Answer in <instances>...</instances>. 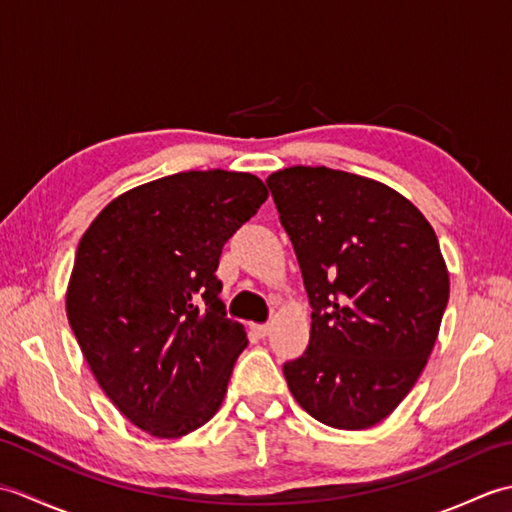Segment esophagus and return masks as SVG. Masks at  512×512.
I'll return each instance as SVG.
<instances>
[{
	"instance_id": "1",
	"label": "esophagus",
	"mask_w": 512,
	"mask_h": 512,
	"mask_svg": "<svg viewBox=\"0 0 512 512\" xmlns=\"http://www.w3.org/2000/svg\"><path fill=\"white\" fill-rule=\"evenodd\" d=\"M253 332L264 339V336L270 334V325H253Z\"/></svg>"
}]
</instances>
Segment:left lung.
Instances as JSON below:
<instances>
[{"label": "left lung", "instance_id": "1", "mask_svg": "<svg viewBox=\"0 0 512 512\" xmlns=\"http://www.w3.org/2000/svg\"><path fill=\"white\" fill-rule=\"evenodd\" d=\"M306 284L308 350L284 365L312 418L361 431L394 411L427 365L449 270L418 206L387 184L328 167L270 173Z\"/></svg>", "mask_w": 512, "mask_h": 512}]
</instances>
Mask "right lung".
<instances>
[{
	"label": "right lung",
	"mask_w": 512,
	"mask_h": 512,
	"mask_svg": "<svg viewBox=\"0 0 512 512\" xmlns=\"http://www.w3.org/2000/svg\"><path fill=\"white\" fill-rule=\"evenodd\" d=\"M268 198L244 171H182L118 195L76 248L65 312L96 383L154 438L209 422L248 345L226 319L222 246Z\"/></svg>",
	"instance_id": "obj_1"
}]
</instances>
